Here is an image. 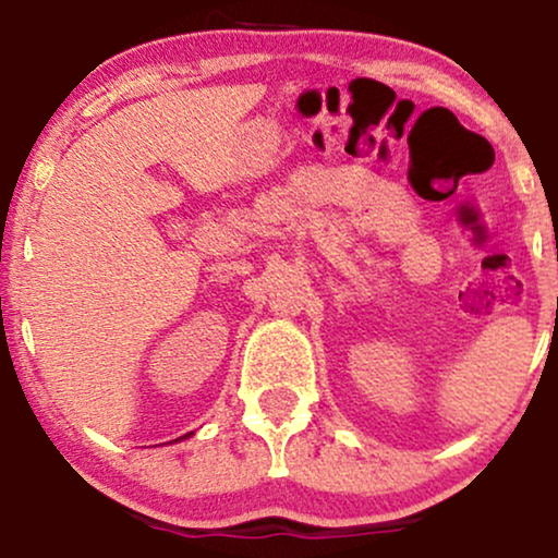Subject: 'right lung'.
Here are the masks:
<instances>
[{"instance_id":"right-lung-1","label":"right lung","mask_w":558,"mask_h":558,"mask_svg":"<svg viewBox=\"0 0 558 558\" xmlns=\"http://www.w3.org/2000/svg\"><path fill=\"white\" fill-rule=\"evenodd\" d=\"M185 436H189V434H185ZM181 439H183V436H181ZM175 441H178V439H175Z\"/></svg>"}]
</instances>
